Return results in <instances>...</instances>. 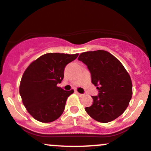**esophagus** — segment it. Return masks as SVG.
Listing matches in <instances>:
<instances>
[{"label":"esophagus","instance_id":"34e87169","mask_svg":"<svg viewBox=\"0 0 151 151\" xmlns=\"http://www.w3.org/2000/svg\"><path fill=\"white\" fill-rule=\"evenodd\" d=\"M76 93H77V94L79 96V97H84V94H80V93H78V91H76Z\"/></svg>","mask_w":151,"mask_h":151}]
</instances>
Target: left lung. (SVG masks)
Instances as JSON below:
<instances>
[{"instance_id":"left-lung-1","label":"left lung","mask_w":151,"mask_h":151,"mask_svg":"<svg viewBox=\"0 0 151 151\" xmlns=\"http://www.w3.org/2000/svg\"><path fill=\"white\" fill-rule=\"evenodd\" d=\"M78 60L86 65L99 91L98 95L92 96V105L85 108L86 113L101 123L117 119L127 109L132 95L131 78L124 67L104 50L81 53Z\"/></svg>"}]
</instances>
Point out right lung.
<instances>
[{
  "instance_id": "1",
  "label": "right lung",
  "mask_w": 151,
  "mask_h": 151,
  "mask_svg": "<svg viewBox=\"0 0 151 151\" xmlns=\"http://www.w3.org/2000/svg\"><path fill=\"white\" fill-rule=\"evenodd\" d=\"M78 54L48 53L32 62L24 71L19 94L27 111L37 121L49 123L64 111L68 97L73 90L65 91L57 86L64 78L65 68Z\"/></svg>"
}]
</instances>
